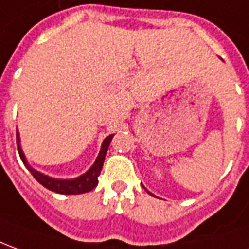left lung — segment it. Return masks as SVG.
Masks as SVG:
<instances>
[{
	"instance_id": "8db88e82",
	"label": "left lung",
	"mask_w": 249,
	"mask_h": 249,
	"mask_svg": "<svg viewBox=\"0 0 249 249\" xmlns=\"http://www.w3.org/2000/svg\"><path fill=\"white\" fill-rule=\"evenodd\" d=\"M146 191H147V190H146ZM147 194H150V193H149V191H147ZM150 195H153V194H150Z\"/></svg>"
}]
</instances>
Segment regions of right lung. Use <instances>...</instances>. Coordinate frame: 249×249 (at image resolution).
Masks as SVG:
<instances>
[{
  "mask_svg": "<svg viewBox=\"0 0 249 249\" xmlns=\"http://www.w3.org/2000/svg\"><path fill=\"white\" fill-rule=\"evenodd\" d=\"M114 134L108 135L107 138L103 141L102 149H100V153L96 159L95 164L92 167L89 168L88 172H85L81 176L75 178V179H54V178H50L47 175H43L40 172H37L36 169L31 167L30 164L25 160V156H24L23 150H21V146H20V137H18V131L16 133L17 138V150H18V154L23 160L24 165L28 168L32 176L35 178L42 186H44L50 191H54V193L58 194H66V195H77V194H84L92 191L97 183H99V175L102 172L103 164H104V159H106V153H107L108 146H109V142L112 140Z\"/></svg>",
  "mask_w": 249,
  "mask_h": 249,
  "instance_id": "add662e5",
  "label": "right lung"
}]
</instances>
